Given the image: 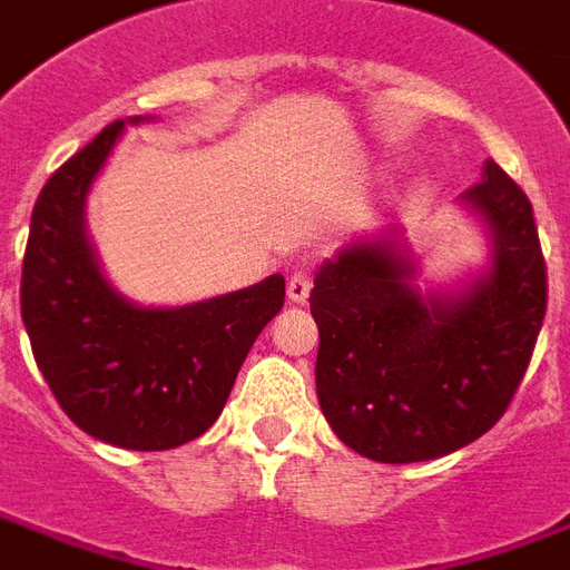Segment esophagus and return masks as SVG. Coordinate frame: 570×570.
Returning a JSON list of instances; mask_svg holds the SVG:
<instances>
[{
    "instance_id": "1",
    "label": "esophagus",
    "mask_w": 570,
    "mask_h": 570,
    "mask_svg": "<svg viewBox=\"0 0 570 570\" xmlns=\"http://www.w3.org/2000/svg\"><path fill=\"white\" fill-rule=\"evenodd\" d=\"M286 296H289V302H296V305L307 302V296H311V272L293 274L289 284H286Z\"/></svg>"
}]
</instances>
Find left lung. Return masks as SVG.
<instances>
[{
    "instance_id": "1",
    "label": "left lung",
    "mask_w": 570,
    "mask_h": 570,
    "mask_svg": "<svg viewBox=\"0 0 570 570\" xmlns=\"http://www.w3.org/2000/svg\"><path fill=\"white\" fill-rule=\"evenodd\" d=\"M492 265L459 296H420L399 232L360 238L320 268L317 395L335 435L374 462H425L478 441L508 411L547 314L532 202L487 159L462 193Z\"/></svg>"
}]
</instances>
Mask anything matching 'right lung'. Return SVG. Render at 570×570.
Wrapping results in <instances>:
<instances>
[{"instance_id":"1","label":"right lung","mask_w":570,"mask_h":570,"mask_svg":"<svg viewBox=\"0 0 570 570\" xmlns=\"http://www.w3.org/2000/svg\"><path fill=\"white\" fill-rule=\"evenodd\" d=\"M124 126H105L41 189L20 314L38 371L71 423L124 450H171L217 423L253 341L284 307V277L187 307L126 302L83 229L87 193Z\"/></svg>"}]
</instances>
